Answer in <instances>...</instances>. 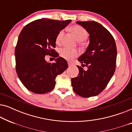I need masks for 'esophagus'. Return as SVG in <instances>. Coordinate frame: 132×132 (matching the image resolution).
Returning a JSON list of instances; mask_svg holds the SVG:
<instances>
[{
	"instance_id": "esophagus-1",
	"label": "esophagus",
	"mask_w": 132,
	"mask_h": 132,
	"mask_svg": "<svg viewBox=\"0 0 132 132\" xmlns=\"http://www.w3.org/2000/svg\"><path fill=\"white\" fill-rule=\"evenodd\" d=\"M68 66H69V67H71V66L73 65V64H71V63H70V62H68Z\"/></svg>"
}]
</instances>
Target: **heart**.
<instances>
[{
	"mask_svg": "<svg viewBox=\"0 0 132 132\" xmlns=\"http://www.w3.org/2000/svg\"><path fill=\"white\" fill-rule=\"evenodd\" d=\"M70 30L75 34L76 39L79 41H83L87 38L88 34L85 29L79 25H75L70 27ZM64 34V30H61L57 34L56 38V43L57 44H60L62 41L63 36ZM61 56L67 61H72L75 57L78 56L79 52L77 50L71 49L68 48H62L60 52Z\"/></svg>",
	"mask_w": 132,
	"mask_h": 132,
	"instance_id": "obj_1",
	"label": "heart"
}]
</instances>
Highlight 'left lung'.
<instances>
[{
	"label": "left lung",
	"mask_w": 132,
	"mask_h": 132,
	"mask_svg": "<svg viewBox=\"0 0 132 132\" xmlns=\"http://www.w3.org/2000/svg\"><path fill=\"white\" fill-rule=\"evenodd\" d=\"M89 34V44L78 61L88 67L86 71L77 65L79 75L71 79L73 91L82 97H94L103 91L116 68L117 50L112 34L100 23L94 21L76 22Z\"/></svg>",
	"instance_id": "1"
}]
</instances>
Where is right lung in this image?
<instances>
[{
  "label": "right lung",
  "instance_id": "1",
  "mask_svg": "<svg viewBox=\"0 0 132 132\" xmlns=\"http://www.w3.org/2000/svg\"><path fill=\"white\" fill-rule=\"evenodd\" d=\"M71 20L42 19L26 25L20 34L15 49L18 77L29 91L35 94L51 91L55 79L68 68L65 59L56 52V38ZM53 57L56 62L48 63L45 56Z\"/></svg>",
  "mask_w": 132,
  "mask_h": 132
}]
</instances>
